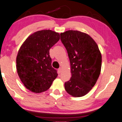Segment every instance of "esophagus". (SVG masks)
<instances>
[{
    "mask_svg": "<svg viewBox=\"0 0 122 122\" xmlns=\"http://www.w3.org/2000/svg\"><path fill=\"white\" fill-rule=\"evenodd\" d=\"M58 73H61V71H62V68H59V69H58Z\"/></svg>",
    "mask_w": 122,
    "mask_h": 122,
    "instance_id": "obj_1",
    "label": "esophagus"
}]
</instances>
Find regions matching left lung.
I'll return each instance as SVG.
<instances>
[{
	"label": "left lung",
	"mask_w": 122,
	"mask_h": 122,
	"mask_svg": "<svg viewBox=\"0 0 122 122\" xmlns=\"http://www.w3.org/2000/svg\"><path fill=\"white\" fill-rule=\"evenodd\" d=\"M71 63V76L64 84L68 94L81 97L96 84L102 66V55L93 38L86 33L68 30L61 34Z\"/></svg>",
	"instance_id": "obj_1"
}]
</instances>
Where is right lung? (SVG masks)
<instances>
[{"label": "right lung", "mask_w": 122, "mask_h": 122, "mask_svg": "<svg viewBox=\"0 0 122 122\" xmlns=\"http://www.w3.org/2000/svg\"><path fill=\"white\" fill-rule=\"evenodd\" d=\"M59 39L58 33L43 30L29 36L20 48L16 60L18 74L32 92L46 91L57 77L56 70L51 66L49 50Z\"/></svg>", "instance_id": "right-lung-1"}]
</instances>
